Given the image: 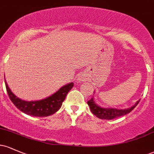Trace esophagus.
Returning <instances> with one entry per match:
<instances>
[{
    "instance_id": "esophagus-1",
    "label": "esophagus",
    "mask_w": 154,
    "mask_h": 154,
    "mask_svg": "<svg viewBox=\"0 0 154 154\" xmlns=\"http://www.w3.org/2000/svg\"><path fill=\"white\" fill-rule=\"evenodd\" d=\"M78 81L79 82H84V81H85V79H86V77L84 75H79V77H78Z\"/></svg>"
}]
</instances>
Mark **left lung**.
I'll list each match as a JSON object with an SVG mask.
<instances>
[{
	"mask_svg": "<svg viewBox=\"0 0 154 154\" xmlns=\"http://www.w3.org/2000/svg\"><path fill=\"white\" fill-rule=\"evenodd\" d=\"M140 100V99L137 100L135 103V105H133L132 106L124 109H116V108H104L100 106L95 103L93 96L91 100H88V104L90 106L91 112L98 118L101 119H113L119 117V116H125L130 112H131L135 109L136 106L138 104Z\"/></svg>",
	"mask_w": 154,
	"mask_h": 154,
	"instance_id": "left-lung-1",
	"label": "left lung"
}]
</instances>
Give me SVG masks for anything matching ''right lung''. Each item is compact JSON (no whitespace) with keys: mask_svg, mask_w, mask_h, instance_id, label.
Instances as JSON below:
<instances>
[{"mask_svg":"<svg viewBox=\"0 0 154 154\" xmlns=\"http://www.w3.org/2000/svg\"><path fill=\"white\" fill-rule=\"evenodd\" d=\"M7 93L11 100L18 109L27 115L34 116H48L56 113L61 108L67 93L73 88L74 83L70 82L63 85L59 91L47 98L39 100L26 101L18 98L13 93L5 81Z\"/></svg>","mask_w":154,"mask_h":154,"instance_id":"add662e5","label":"right lung"}]
</instances>
